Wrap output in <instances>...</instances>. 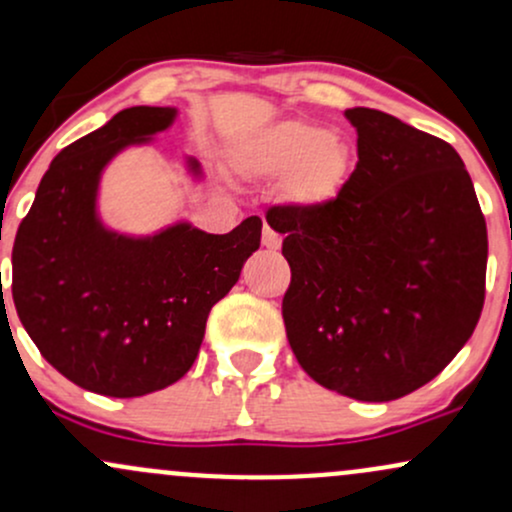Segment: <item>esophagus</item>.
<instances>
[{
	"label": "esophagus",
	"instance_id": "obj_1",
	"mask_svg": "<svg viewBox=\"0 0 512 512\" xmlns=\"http://www.w3.org/2000/svg\"><path fill=\"white\" fill-rule=\"evenodd\" d=\"M262 245H264V248H267V250H279V248H281V236H279V233H274L269 226H264V231H262Z\"/></svg>",
	"mask_w": 512,
	"mask_h": 512
}]
</instances>
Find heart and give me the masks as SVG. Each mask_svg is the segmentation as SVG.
Listing matches in <instances>:
<instances>
[{
  "label": "heart",
  "mask_w": 512,
  "mask_h": 512,
  "mask_svg": "<svg viewBox=\"0 0 512 512\" xmlns=\"http://www.w3.org/2000/svg\"><path fill=\"white\" fill-rule=\"evenodd\" d=\"M233 163L248 178H281V197L313 211L332 204L344 190L351 149L325 127L284 120L245 137L233 151Z\"/></svg>",
  "instance_id": "1"
}]
</instances>
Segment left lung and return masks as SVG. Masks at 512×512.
<instances>
[{"mask_svg":"<svg viewBox=\"0 0 512 512\" xmlns=\"http://www.w3.org/2000/svg\"><path fill=\"white\" fill-rule=\"evenodd\" d=\"M358 161L332 204L269 209L291 264L286 337L315 383L361 402L419 390L467 344L484 308L489 238L448 142L349 108Z\"/></svg>","mask_w":512,"mask_h":512,"instance_id":"8db88e82","label":"left lung"}]
</instances>
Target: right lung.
<instances>
[{"label": "right lung", "mask_w": 512, "mask_h": 512, "mask_svg": "<svg viewBox=\"0 0 512 512\" xmlns=\"http://www.w3.org/2000/svg\"><path fill=\"white\" fill-rule=\"evenodd\" d=\"M178 108L120 110L101 129L62 149L40 180L11 252V296L45 361L84 390L142 397L192 368L209 310L233 289L260 248L262 221L231 233L178 221L127 236L98 214L105 166L127 146L154 142ZM187 173L202 166L185 158Z\"/></svg>", "instance_id": "1"}]
</instances>
